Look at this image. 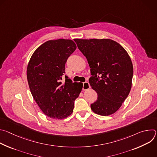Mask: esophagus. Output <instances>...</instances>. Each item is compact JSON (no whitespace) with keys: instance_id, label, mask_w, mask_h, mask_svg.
<instances>
[{"instance_id":"obj_1","label":"esophagus","mask_w":157,"mask_h":157,"mask_svg":"<svg viewBox=\"0 0 157 157\" xmlns=\"http://www.w3.org/2000/svg\"><path fill=\"white\" fill-rule=\"evenodd\" d=\"M90 87H91L90 84H89V83L88 82H83V87H82V90L83 91H86Z\"/></svg>"}]
</instances>
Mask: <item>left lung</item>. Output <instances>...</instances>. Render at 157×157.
<instances>
[{
	"label": "left lung",
	"mask_w": 157,
	"mask_h": 157,
	"mask_svg": "<svg viewBox=\"0 0 157 157\" xmlns=\"http://www.w3.org/2000/svg\"><path fill=\"white\" fill-rule=\"evenodd\" d=\"M91 68L89 82L98 99L91 104L94 113L107 116L115 113L127 98L132 87L133 64L126 50L107 38L75 39Z\"/></svg>",
	"instance_id": "1"
}]
</instances>
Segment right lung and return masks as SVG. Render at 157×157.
I'll return each mask as SVG.
<instances>
[{"label": "right lung", "instance_id": "add662e5", "mask_svg": "<svg viewBox=\"0 0 157 157\" xmlns=\"http://www.w3.org/2000/svg\"><path fill=\"white\" fill-rule=\"evenodd\" d=\"M75 43L69 39L44 42L32 55L27 68V77L32 96L43 113L52 119H63L73 111L74 101L81 92L64 73L65 63L75 51Z\"/></svg>", "mask_w": 157, "mask_h": 157}]
</instances>
